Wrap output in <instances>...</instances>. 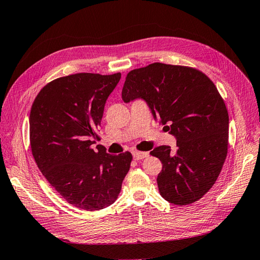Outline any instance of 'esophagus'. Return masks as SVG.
<instances>
[{"label":"esophagus","mask_w":260,"mask_h":260,"mask_svg":"<svg viewBox=\"0 0 260 260\" xmlns=\"http://www.w3.org/2000/svg\"><path fill=\"white\" fill-rule=\"evenodd\" d=\"M133 158H135L136 160H140V159H144L146 158V157L148 156V153L147 152H139V151H136L133 152Z\"/></svg>","instance_id":"obj_1"}]
</instances>
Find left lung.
Listing matches in <instances>:
<instances>
[{"label": "left lung", "instance_id": "left-lung-1", "mask_svg": "<svg viewBox=\"0 0 260 260\" xmlns=\"http://www.w3.org/2000/svg\"><path fill=\"white\" fill-rule=\"evenodd\" d=\"M121 96L125 103L145 100L177 138L175 152L168 145L151 152L162 164L160 195L179 206L202 199L215 184L229 144V115L215 83L196 68L153 62L131 70Z\"/></svg>", "mask_w": 260, "mask_h": 260}]
</instances>
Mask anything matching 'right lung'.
Listing matches in <instances>:
<instances>
[{"mask_svg":"<svg viewBox=\"0 0 260 260\" xmlns=\"http://www.w3.org/2000/svg\"><path fill=\"white\" fill-rule=\"evenodd\" d=\"M121 74L57 78L38 93L30 111V146L39 169L70 205L88 211L117 200L132 155L106 153L99 127Z\"/></svg>","mask_w":260,"mask_h":260,"instance_id":"add662e5","label":"right lung"}]
</instances>
